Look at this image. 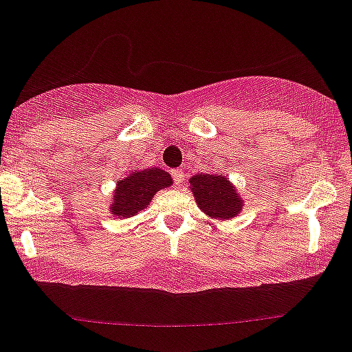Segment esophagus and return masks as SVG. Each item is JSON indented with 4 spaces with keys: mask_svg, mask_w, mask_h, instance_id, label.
Returning a JSON list of instances; mask_svg holds the SVG:
<instances>
[{
    "mask_svg": "<svg viewBox=\"0 0 352 352\" xmlns=\"http://www.w3.org/2000/svg\"><path fill=\"white\" fill-rule=\"evenodd\" d=\"M172 177H173V182H175V186H182V182H184V170H180V168L172 170Z\"/></svg>",
    "mask_w": 352,
    "mask_h": 352,
    "instance_id": "34e87169",
    "label": "esophagus"
}]
</instances>
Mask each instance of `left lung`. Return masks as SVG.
I'll list each match as a JSON object with an SVG mask.
<instances>
[{"mask_svg":"<svg viewBox=\"0 0 352 352\" xmlns=\"http://www.w3.org/2000/svg\"><path fill=\"white\" fill-rule=\"evenodd\" d=\"M188 190L199 209L216 221L232 219L244 207L241 194L224 173H195L188 179Z\"/></svg>","mask_w":352,"mask_h":352,"instance_id":"8db88e82","label":"left lung"}]
</instances>
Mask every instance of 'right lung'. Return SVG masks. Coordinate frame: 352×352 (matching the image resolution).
Here are the masks:
<instances>
[{"label":"right lung","mask_w":352,"mask_h":352,"mask_svg":"<svg viewBox=\"0 0 352 352\" xmlns=\"http://www.w3.org/2000/svg\"><path fill=\"white\" fill-rule=\"evenodd\" d=\"M172 184L170 173L157 166L129 170L128 175L116 182L108 207L109 214L118 219L136 216L150 206L158 190L172 187Z\"/></svg>","instance_id":"1"}]
</instances>
